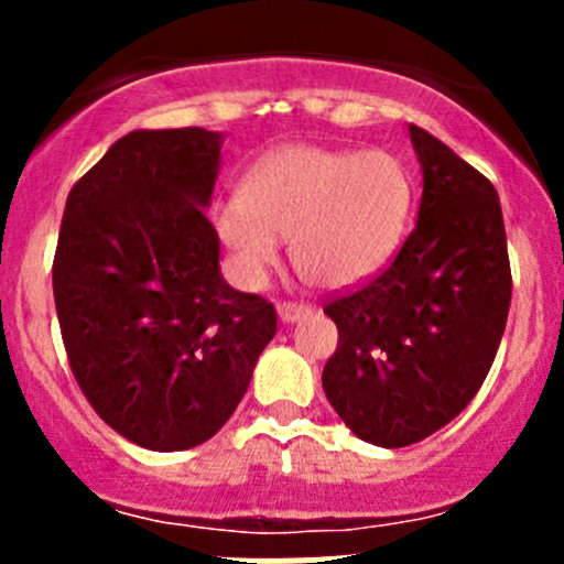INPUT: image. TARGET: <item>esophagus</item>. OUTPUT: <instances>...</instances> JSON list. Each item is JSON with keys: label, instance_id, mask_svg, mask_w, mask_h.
Listing matches in <instances>:
<instances>
[{"label": "esophagus", "instance_id": "1", "mask_svg": "<svg viewBox=\"0 0 564 564\" xmlns=\"http://www.w3.org/2000/svg\"><path fill=\"white\" fill-rule=\"evenodd\" d=\"M311 314H314V308H311V305H305V303H281V305H278V316H281L286 324L300 322V318H305Z\"/></svg>", "mask_w": 564, "mask_h": 564}]
</instances>
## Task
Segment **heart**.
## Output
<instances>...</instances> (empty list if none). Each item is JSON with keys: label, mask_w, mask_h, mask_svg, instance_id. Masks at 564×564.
<instances>
[{"label": "heart", "mask_w": 564, "mask_h": 564, "mask_svg": "<svg viewBox=\"0 0 564 564\" xmlns=\"http://www.w3.org/2000/svg\"><path fill=\"white\" fill-rule=\"evenodd\" d=\"M412 209V174L390 152L289 144L250 169L218 231L248 283L267 275L278 240H289L305 281L349 289L390 264Z\"/></svg>", "instance_id": "heart-1"}]
</instances>
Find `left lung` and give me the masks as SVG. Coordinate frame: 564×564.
I'll return each instance as SVG.
<instances>
[{
	"instance_id": "left-lung-1",
	"label": "left lung",
	"mask_w": 564,
	"mask_h": 564,
	"mask_svg": "<svg viewBox=\"0 0 564 564\" xmlns=\"http://www.w3.org/2000/svg\"><path fill=\"white\" fill-rule=\"evenodd\" d=\"M423 172L417 224L392 264L324 314L338 349L322 388L355 436L406 447L451 423L488 377L510 311L502 207L491 182L409 124Z\"/></svg>"
}]
</instances>
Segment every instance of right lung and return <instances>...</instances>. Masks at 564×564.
Segmentation results:
<instances>
[{
  "instance_id": "1",
  "label": "right lung",
  "mask_w": 564,
  "mask_h": 564,
  "mask_svg": "<svg viewBox=\"0 0 564 564\" xmlns=\"http://www.w3.org/2000/svg\"><path fill=\"white\" fill-rule=\"evenodd\" d=\"M224 133L133 130L73 185L54 256L67 360L95 412L147 451L213 440L278 329L220 275L207 207Z\"/></svg>"
}]
</instances>
